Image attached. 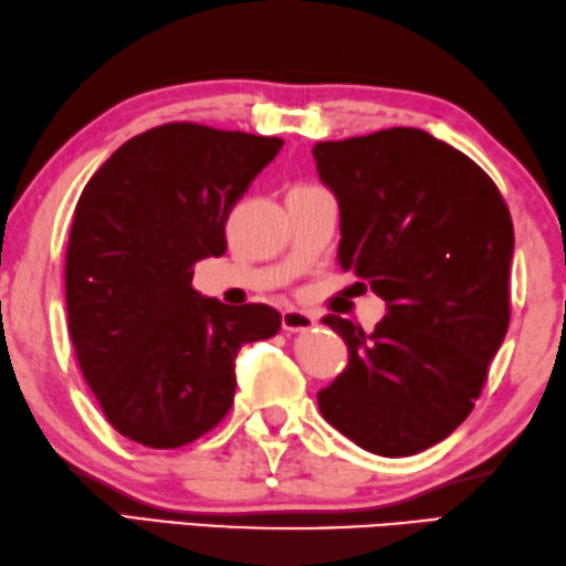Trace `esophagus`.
Wrapping results in <instances>:
<instances>
[{
  "label": "esophagus",
  "mask_w": 566,
  "mask_h": 566,
  "mask_svg": "<svg viewBox=\"0 0 566 566\" xmlns=\"http://www.w3.org/2000/svg\"><path fill=\"white\" fill-rule=\"evenodd\" d=\"M281 325L285 332H305L310 327H315V315L300 307H285L281 315Z\"/></svg>",
  "instance_id": "1"
}]
</instances>
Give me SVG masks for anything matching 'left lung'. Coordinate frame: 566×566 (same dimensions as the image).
<instances>
[{"label": "left lung", "instance_id": "left-lung-1", "mask_svg": "<svg viewBox=\"0 0 566 566\" xmlns=\"http://www.w3.org/2000/svg\"><path fill=\"white\" fill-rule=\"evenodd\" d=\"M313 156L339 205V266L386 300L371 334L322 317L349 364L319 412L366 452L418 454L467 420L509 332V207L474 160L410 126L319 142Z\"/></svg>", "mask_w": 566, "mask_h": 566}]
</instances>
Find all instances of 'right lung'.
Returning a JSON list of instances; mask_svg holds the SVG:
<instances>
[{
  "instance_id": "obj_1",
  "label": "right lung",
  "mask_w": 566,
  "mask_h": 566,
  "mask_svg": "<svg viewBox=\"0 0 566 566\" xmlns=\"http://www.w3.org/2000/svg\"><path fill=\"white\" fill-rule=\"evenodd\" d=\"M283 138L172 122L129 138L90 178L65 253L75 356L112 428L176 449L234 402L237 354L281 329L269 305L232 307L192 287L227 251L224 224Z\"/></svg>"
}]
</instances>
